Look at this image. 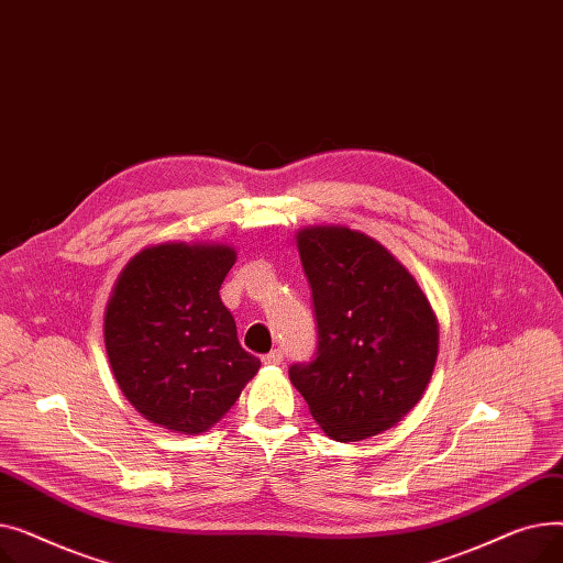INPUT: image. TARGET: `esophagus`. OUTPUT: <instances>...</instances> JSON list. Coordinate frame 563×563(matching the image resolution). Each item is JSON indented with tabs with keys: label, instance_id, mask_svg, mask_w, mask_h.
Segmentation results:
<instances>
[{
	"label": "esophagus",
	"instance_id": "obj_1",
	"mask_svg": "<svg viewBox=\"0 0 563 563\" xmlns=\"http://www.w3.org/2000/svg\"><path fill=\"white\" fill-rule=\"evenodd\" d=\"M262 363H264V365H280V363H283V351H280V349H274V351H269V353H264Z\"/></svg>",
	"mask_w": 563,
	"mask_h": 563
}]
</instances>
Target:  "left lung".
<instances>
[{
    "label": "left lung",
    "mask_w": 563,
    "mask_h": 563,
    "mask_svg": "<svg viewBox=\"0 0 563 563\" xmlns=\"http://www.w3.org/2000/svg\"><path fill=\"white\" fill-rule=\"evenodd\" d=\"M312 289L317 351L289 378L317 424L356 442L397 424L433 374L438 321L406 266L367 234L308 228L297 236Z\"/></svg>",
    "instance_id": "left-lung-1"
}]
</instances>
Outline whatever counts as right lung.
Wrapping results in <instances>:
<instances>
[{"mask_svg":"<svg viewBox=\"0 0 563 563\" xmlns=\"http://www.w3.org/2000/svg\"><path fill=\"white\" fill-rule=\"evenodd\" d=\"M234 260L228 246L162 244L132 257L118 278L104 346L118 388L145 420L200 433L260 369L219 297Z\"/></svg>","mask_w":563,"mask_h":563,"instance_id":"1","label":"right lung"}]
</instances>
